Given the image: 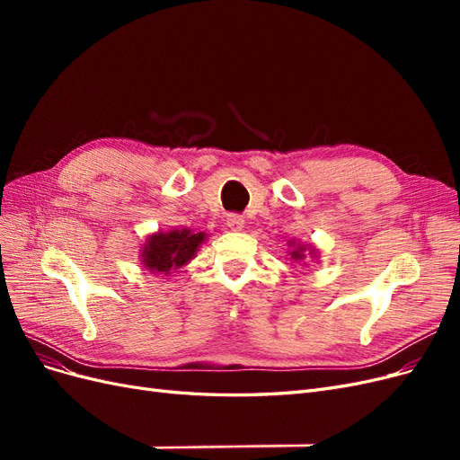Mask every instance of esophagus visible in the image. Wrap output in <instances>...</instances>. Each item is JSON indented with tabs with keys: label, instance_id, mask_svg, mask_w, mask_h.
<instances>
[{
	"label": "esophagus",
	"instance_id": "1",
	"mask_svg": "<svg viewBox=\"0 0 460 460\" xmlns=\"http://www.w3.org/2000/svg\"><path fill=\"white\" fill-rule=\"evenodd\" d=\"M226 225H228L232 230H242L243 225H245V220H243L242 215L232 213V215H228V218H226Z\"/></svg>",
	"mask_w": 460,
	"mask_h": 460
}]
</instances>
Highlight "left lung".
<instances>
[{
	"mask_svg": "<svg viewBox=\"0 0 460 460\" xmlns=\"http://www.w3.org/2000/svg\"><path fill=\"white\" fill-rule=\"evenodd\" d=\"M296 244L294 242H291V247ZM316 253V249L314 247H307V245H299L297 243L296 247L294 248V252H289V255H291V259H294V261H303L305 257H307V255H314Z\"/></svg>",
	"mask_w": 460,
	"mask_h": 460,
	"instance_id": "1",
	"label": "left lung"
}]
</instances>
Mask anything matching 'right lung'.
<instances>
[{"label":"right lung","instance_id":"obj_1","mask_svg":"<svg viewBox=\"0 0 460 460\" xmlns=\"http://www.w3.org/2000/svg\"><path fill=\"white\" fill-rule=\"evenodd\" d=\"M205 238V232L193 234L188 228L151 234L142 247V264L153 274L169 276L196 257Z\"/></svg>","mask_w":460,"mask_h":460}]
</instances>
